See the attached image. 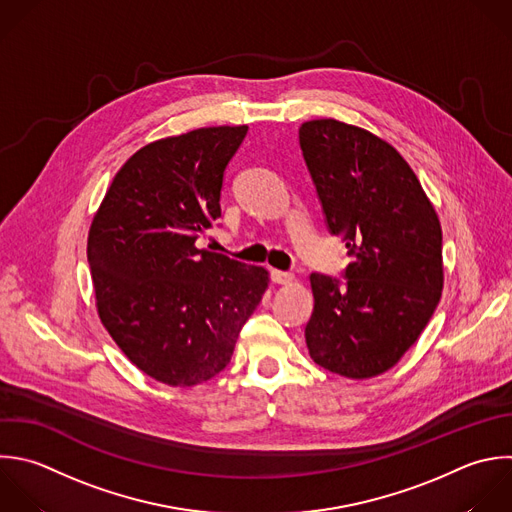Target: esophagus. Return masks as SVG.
<instances>
[{
	"label": "esophagus",
	"mask_w": 512,
	"mask_h": 512,
	"mask_svg": "<svg viewBox=\"0 0 512 512\" xmlns=\"http://www.w3.org/2000/svg\"><path fill=\"white\" fill-rule=\"evenodd\" d=\"M270 278H272V282H276V284H292L294 274H292V272H282V270H272V272H270Z\"/></svg>",
	"instance_id": "esophagus-1"
}]
</instances>
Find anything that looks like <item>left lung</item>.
<instances>
[{"label": "left lung", "mask_w": 512, "mask_h": 512, "mask_svg": "<svg viewBox=\"0 0 512 512\" xmlns=\"http://www.w3.org/2000/svg\"><path fill=\"white\" fill-rule=\"evenodd\" d=\"M302 156L326 224L344 236L346 282L310 274V358L364 380L390 370L418 340L444 286L442 228L406 160L372 132L332 118L304 122Z\"/></svg>", "instance_id": "obj_1"}]
</instances>
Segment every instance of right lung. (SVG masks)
Returning <instances> with one entry per match:
<instances>
[{
  "label": "right lung",
  "mask_w": 512,
  "mask_h": 512,
  "mask_svg": "<svg viewBox=\"0 0 512 512\" xmlns=\"http://www.w3.org/2000/svg\"><path fill=\"white\" fill-rule=\"evenodd\" d=\"M248 126L198 128L140 148L88 234L96 308L150 378L196 386L222 372L268 288V270L200 250L222 216L224 170Z\"/></svg>",
  "instance_id": "1"
}]
</instances>
